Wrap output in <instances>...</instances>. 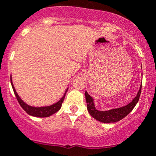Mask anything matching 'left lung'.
<instances>
[{"label":"left lung","mask_w":156,"mask_h":156,"mask_svg":"<svg viewBox=\"0 0 156 156\" xmlns=\"http://www.w3.org/2000/svg\"><path fill=\"white\" fill-rule=\"evenodd\" d=\"M140 94H141V86H140V90H139L136 97L133 99L132 102L125 105V106L108 111H99L95 107L93 99L92 98V96H89L88 93L85 92V99L86 102H87V111H88L90 115L98 121L102 122V123H115V122H118L123 119L133 110L136 104L138 103Z\"/></svg>","instance_id":"obj_1"}]
</instances>
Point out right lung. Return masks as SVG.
Segmentation results:
<instances>
[{
  "label": "right lung",
  "instance_id": "1",
  "mask_svg": "<svg viewBox=\"0 0 156 156\" xmlns=\"http://www.w3.org/2000/svg\"><path fill=\"white\" fill-rule=\"evenodd\" d=\"M11 80V84L12 87V89H13L14 94L16 96V99H17L18 103L20 104V105L21 106L23 109H24L25 112H26L29 115H33V116L36 117H48L50 115H52L54 113L57 112L58 111L60 110V108H61V105H62V103L64 100V97H65V95H66V92L68 91L69 88H67V90L64 92V96L61 99H60L58 102L55 103V104L50 105V106H45V107H33L30 106V105H28L26 103H24L19 96H18L17 92H16V89L13 86V83L12 82V77L10 78Z\"/></svg>",
  "mask_w": 156,
  "mask_h": 156
}]
</instances>
